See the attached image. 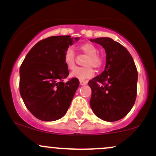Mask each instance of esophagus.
Returning <instances> with one entry per match:
<instances>
[{
  "label": "esophagus",
  "instance_id": "1",
  "mask_svg": "<svg viewBox=\"0 0 156 156\" xmlns=\"http://www.w3.org/2000/svg\"><path fill=\"white\" fill-rule=\"evenodd\" d=\"M87 83V81H82V80H80V84L82 85V86H83V85H86Z\"/></svg>",
  "mask_w": 156,
  "mask_h": 156
}]
</instances>
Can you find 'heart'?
I'll list each match as a JSON object with an SVG mask.
<instances>
[{"instance_id": "obj_1", "label": "heart", "mask_w": 156, "mask_h": 156, "mask_svg": "<svg viewBox=\"0 0 156 156\" xmlns=\"http://www.w3.org/2000/svg\"><path fill=\"white\" fill-rule=\"evenodd\" d=\"M81 49L83 52L86 53L88 56L85 65V67L75 68L71 73V77L78 78L80 80H84L87 78H92L94 75V69L91 66L95 68H100L101 66L102 61L101 58L99 56L98 50L93 44L90 43H85L81 44ZM64 62L66 68L69 69H73L75 66V55L74 49L72 47H69L66 49L64 55Z\"/></svg>"}]
</instances>
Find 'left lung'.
Masks as SVG:
<instances>
[{"mask_svg": "<svg viewBox=\"0 0 156 156\" xmlns=\"http://www.w3.org/2000/svg\"><path fill=\"white\" fill-rule=\"evenodd\" d=\"M90 41L102 46L107 55L104 70L88 83L92 90L90 107L99 119L118 121L125 117L136 101V64L127 49L110 37Z\"/></svg>", "mask_w": 156, "mask_h": 156, "instance_id": "obj_1", "label": "left lung"}]
</instances>
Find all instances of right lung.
Listing matches in <instances>:
<instances>
[{
	"mask_svg": "<svg viewBox=\"0 0 156 156\" xmlns=\"http://www.w3.org/2000/svg\"><path fill=\"white\" fill-rule=\"evenodd\" d=\"M80 37H49L37 43L20 67V93L27 108L41 121H53L67 112L79 86L78 78L63 82L69 75L64 52Z\"/></svg>",
	"mask_w": 156,
	"mask_h": 156,
	"instance_id": "right-lung-1",
	"label": "right lung"
}]
</instances>
